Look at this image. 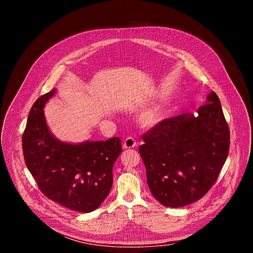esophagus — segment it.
<instances>
[{
  "mask_svg": "<svg viewBox=\"0 0 253 253\" xmlns=\"http://www.w3.org/2000/svg\"><path fill=\"white\" fill-rule=\"evenodd\" d=\"M137 146V143L133 137H127L123 143V147L125 149H131Z\"/></svg>",
  "mask_w": 253,
  "mask_h": 253,
  "instance_id": "34e87169",
  "label": "esophagus"
}]
</instances>
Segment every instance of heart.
Here are the masks:
<instances>
[{
    "label": "heart",
    "mask_w": 253,
    "mask_h": 253,
    "mask_svg": "<svg viewBox=\"0 0 253 253\" xmlns=\"http://www.w3.org/2000/svg\"><path fill=\"white\" fill-rule=\"evenodd\" d=\"M163 118V113L158 106L148 108L139 116V123L144 128H152L156 126Z\"/></svg>",
    "instance_id": "b5f03b06"
}]
</instances>
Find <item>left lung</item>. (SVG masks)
Instances as JSON below:
<instances>
[{
	"mask_svg": "<svg viewBox=\"0 0 253 253\" xmlns=\"http://www.w3.org/2000/svg\"><path fill=\"white\" fill-rule=\"evenodd\" d=\"M197 114L165 119L143 135L139 147L147 183L164 206L177 208L202 198L223 167L229 128L218 96L210 92Z\"/></svg>",
	"mask_w": 253,
	"mask_h": 253,
	"instance_id": "obj_1",
	"label": "left lung"
}]
</instances>
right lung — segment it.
Here are the masks:
<instances>
[{
    "label": "right lung",
    "instance_id": "right-lung-1",
    "mask_svg": "<svg viewBox=\"0 0 253 253\" xmlns=\"http://www.w3.org/2000/svg\"><path fill=\"white\" fill-rule=\"evenodd\" d=\"M56 89L34 103L23 134L27 168L51 200L77 212L97 209L113 184V165L122 152L118 137L80 144L62 142L50 132L44 106Z\"/></svg>",
    "mask_w": 253,
    "mask_h": 253
}]
</instances>
